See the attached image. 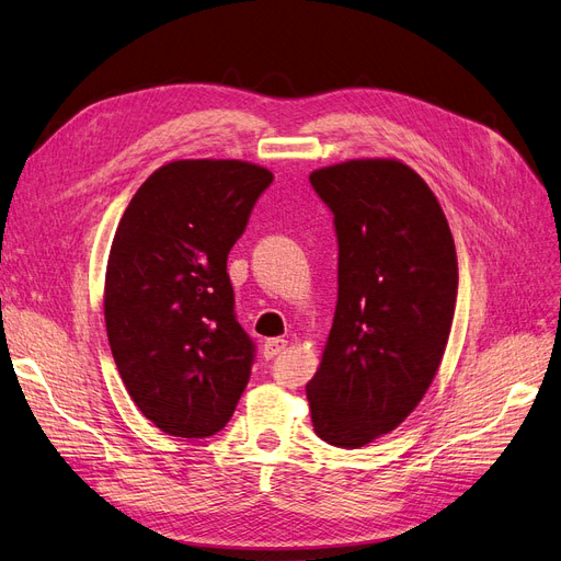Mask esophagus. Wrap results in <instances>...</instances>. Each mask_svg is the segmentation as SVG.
Instances as JSON below:
<instances>
[{"mask_svg": "<svg viewBox=\"0 0 561 561\" xmlns=\"http://www.w3.org/2000/svg\"><path fill=\"white\" fill-rule=\"evenodd\" d=\"M285 347H287V341H285V339H268V341L264 343V347H262L264 358H274V356L280 354Z\"/></svg>", "mask_w": 561, "mask_h": 561, "instance_id": "34e87169", "label": "esophagus"}]
</instances>
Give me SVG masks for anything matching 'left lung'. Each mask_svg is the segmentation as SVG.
<instances>
[{
	"instance_id": "8db88e82",
	"label": "left lung",
	"mask_w": 561,
	"mask_h": 561,
	"mask_svg": "<svg viewBox=\"0 0 561 561\" xmlns=\"http://www.w3.org/2000/svg\"><path fill=\"white\" fill-rule=\"evenodd\" d=\"M310 184L333 211L339 304L306 396L318 437L358 449L433 385L456 310V243L435 193L402 161L335 163Z\"/></svg>"
}]
</instances>
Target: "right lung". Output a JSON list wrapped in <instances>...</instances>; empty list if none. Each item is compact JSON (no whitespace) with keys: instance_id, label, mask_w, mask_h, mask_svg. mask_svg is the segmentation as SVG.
<instances>
[{"instance_id":"obj_1","label":"right lung","mask_w":561,"mask_h":561,"mask_svg":"<svg viewBox=\"0 0 561 561\" xmlns=\"http://www.w3.org/2000/svg\"><path fill=\"white\" fill-rule=\"evenodd\" d=\"M274 174L245 161L161 165L110 245L103 312L140 412L168 435H216L249 385L253 341L234 316L228 253Z\"/></svg>"}]
</instances>
